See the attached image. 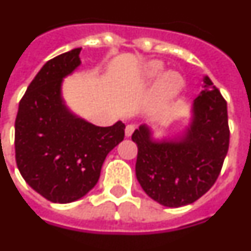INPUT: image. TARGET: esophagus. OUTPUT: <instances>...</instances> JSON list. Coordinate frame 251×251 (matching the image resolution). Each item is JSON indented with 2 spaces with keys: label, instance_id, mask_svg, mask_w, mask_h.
<instances>
[{
  "label": "esophagus",
  "instance_id": "obj_1",
  "mask_svg": "<svg viewBox=\"0 0 251 251\" xmlns=\"http://www.w3.org/2000/svg\"><path fill=\"white\" fill-rule=\"evenodd\" d=\"M134 130H135V126L134 125H127L125 127V136L126 138H129V136H131V134L134 132Z\"/></svg>",
  "mask_w": 251,
  "mask_h": 251
}]
</instances>
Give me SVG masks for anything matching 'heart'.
Here are the masks:
<instances>
[{"mask_svg": "<svg viewBox=\"0 0 251 251\" xmlns=\"http://www.w3.org/2000/svg\"><path fill=\"white\" fill-rule=\"evenodd\" d=\"M165 70V65L159 60H149L139 67L136 80L139 83L149 84L154 81L148 97L147 107L149 111H159L171 104L185 88V79L175 70Z\"/></svg>", "mask_w": 251, "mask_h": 251, "instance_id": "b5f03b06", "label": "heart"}]
</instances>
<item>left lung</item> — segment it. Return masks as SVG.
Returning a JSON list of instances; mask_svg holds the SVG:
<instances>
[{
    "instance_id": "1",
    "label": "left lung",
    "mask_w": 251,
    "mask_h": 251,
    "mask_svg": "<svg viewBox=\"0 0 251 251\" xmlns=\"http://www.w3.org/2000/svg\"><path fill=\"white\" fill-rule=\"evenodd\" d=\"M203 90L193 100L187 125L155 136L143 124L132 134L138 145L135 174L143 190L168 208L194 203L213 186L229 143L227 103L204 75Z\"/></svg>"
}]
</instances>
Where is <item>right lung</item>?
Returning <instances> with one entry per match:
<instances>
[{
  "instance_id": "add662e5",
  "label": "right lung",
  "mask_w": 251,
  "mask_h": 251,
  "mask_svg": "<svg viewBox=\"0 0 251 251\" xmlns=\"http://www.w3.org/2000/svg\"><path fill=\"white\" fill-rule=\"evenodd\" d=\"M81 48L52 58L19 103L15 121L16 165L26 184L52 203H73L98 182L107 154L121 143L125 125L96 126L73 112L64 79L81 65Z\"/></svg>"
}]
</instances>
